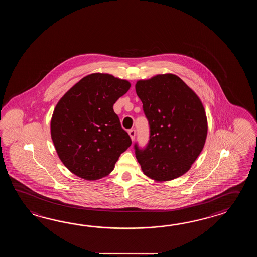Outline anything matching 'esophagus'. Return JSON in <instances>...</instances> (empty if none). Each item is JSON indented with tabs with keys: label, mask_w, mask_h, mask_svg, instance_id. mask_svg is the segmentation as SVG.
<instances>
[{
	"label": "esophagus",
	"mask_w": 257,
	"mask_h": 257,
	"mask_svg": "<svg viewBox=\"0 0 257 257\" xmlns=\"http://www.w3.org/2000/svg\"><path fill=\"white\" fill-rule=\"evenodd\" d=\"M128 134H130V136H131V140L134 141V140H135V135H136V131H135L134 128H131V130L128 131Z\"/></svg>",
	"instance_id": "obj_1"
}]
</instances>
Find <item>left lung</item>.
Returning a JSON list of instances; mask_svg holds the SVG:
<instances>
[{"mask_svg": "<svg viewBox=\"0 0 257 257\" xmlns=\"http://www.w3.org/2000/svg\"><path fill=\"white\" fill-rule=\"evenodd\" d=\"M137 95L149 121L150 140L135 154L142 172L155 181L186 174L201 153L208 122L200 99L175 74L138 81Z\"/></svg>", "mask_w": 257, "mask_h": 257, "instance_id": "1", "label": "left lung"}]
</instances>
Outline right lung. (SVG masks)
Returning a JSON list of instances; mask_svg holds the SVG:
<instances>
[{
    "label": "right lung",
    "mask_w": 257,
    "mask_h": 257,
    "mask_svg": "<svg viewBox=\"0 0 257 257\" xmlns=\"http://www.w3.org/2000/svg\"><path fill=\"white\" fill-rule=\"evenodd\" d=\"M131 88L126 80L93 73L61 97L55 107L50 132L60 161L72 174L97 180L114 170L131 145L113 105Z\"/></svg>",
    "instance_id": "add662e5"
}]
</instances>
